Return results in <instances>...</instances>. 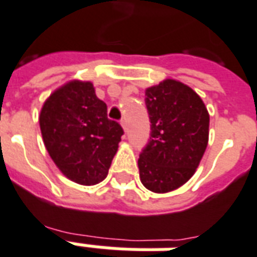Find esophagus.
Returning <instances> with one entry per match:
<instances>
[{"label":"esophagus","mask_w":257,"mask_h":257,"mask_svg":"<svg viewBox=\"0 0 257 257\" xmlns=\"http://www.w3.org/2000/svg\"><path fill=\"white\" fill-rule=\"evenodd\" d=\"M121 126H122V129H124V132L128 131V128H126V121L125 120H121Z\"/></svg>","instance_id":"obj_1"}]
</instances>
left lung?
Masks as SVG:
<instances>
[{
    "label": "left lung",
    "instance_id": "obj_1",
    "mask_svg": "<svg viewBox=\"0 0 257 257\" xmlns=\"http://www.w3.org/2000/svg\"><path fill=\"white\" fill-rule=\"evenodd\" d=\"M151 137L139 159L140 181L154 193L179 189L195 174L209 142V111L198 94L175 79L146 90Z\"/></svg>",
    "mask_w": 257,
    "mask_h": 257
}]
</instances>
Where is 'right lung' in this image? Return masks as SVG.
<instances>
[{"label": "right lung", "instance_id": "1", "mask_svg": "<svg viewBox=\"0 0 257 257\" xmlns=\"http://www.w3.org/2000/svg\"><path fill=\"white\" fill-rule=\"evenodd\" d=\"M39 122L44 146L64 176L83 186L106 178L124 131L107 118L106 103L91 82L74 79L55 90Z\"/></svg>", "mask_w": 257, "mask_h": 257}]
</instances>
